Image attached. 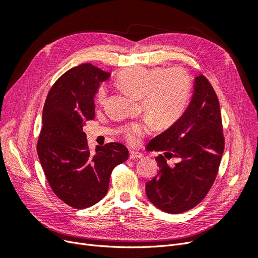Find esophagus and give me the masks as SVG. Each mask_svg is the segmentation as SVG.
<instances>
[{
	"instance_id": "1",
	"label": "esophagus",
	"mask_w": 258,
	"mask_h": 258,
	"mask_svg": "<svg viewBox=\"0 0 258 258\" xmlns=\"http://www.w3.org/2000/svg\"><path fill=\"white\" fill-rule=\"evenodd\" d=\"M142 157V154L140 152H137V151H130L129 153V158L130 159H139Z\"/></svg>"
}]
</instances>
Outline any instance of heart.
<instances>
[{
	"label": "heart",
	"mask_w": 258,
	"mask_h": 258,
	"mask_svg": "<svg viewBox=\"0 0 258 258\" xmlns=\"http://www.w3.org/2000/svg\"><path fill=\"white\" fill-rule=\"evenodd\" d=\"M116 84L130 95L141 98L145 115L155 127L168 128L184 113L191 96V81L184 69L134 67L121 71L116 79ZM97 102L103 105L107 99L104 87L97 92ZM150 127V123L135 122L124 128L128 142L136 144Z\"/></svg>",
	"instance_id": "b5f03b06"
}]
</instances>
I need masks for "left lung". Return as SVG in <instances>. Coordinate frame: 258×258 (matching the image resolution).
<instances>
[{"mask_svg": "<svg viewBox=\"0 0 258 258\" xmlns=\"http://www.w3.org/2000/svg\"><path fill=\"white\" fill-rule=\"evenodd\" d=\"M225 147L220 102L205 75L195 79L188 107L179 118L147 144L159 171L145 185L146 196L163 212L183 213L199 205L212 187ZM171 158L179 161L167 163Z\"/></svg>", "mask_w": 258, "mask_h": 258, "instance_id": "1", "label": "left lung"}]
</instances>
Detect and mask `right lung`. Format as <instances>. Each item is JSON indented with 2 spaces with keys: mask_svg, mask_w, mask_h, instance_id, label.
I'll return each instance as SVG.
<instances>
[{
  "mask_svg": "<svg viewBox=\"0 0 258 258\" xmlns=\"http://www.w3.org/2000/svg\"><path fill=\"white\" fill-rule=\"evenodd\" d=\"M111 73L83 63L70 69L52 85L43 108L37 155L56 196L75 209L96 205L108 189L113 169L128 159L117 142L89 151L85 120L95 118V95Z\"/></svg>",
  "mask_w": 258,
  "mask_h": 258,
  "instance_id": "right-lung-1",
  "label": "right lung"
}]
</instances>
